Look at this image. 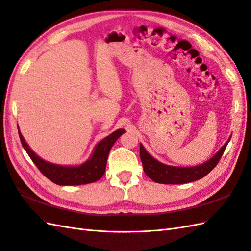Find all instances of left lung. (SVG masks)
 Returning <instances> with one entry per match:
<instances>
[{
    "instance_id": "left-lung-1",
    "label": "left lung",
    "mask_w": 251,
    "mask_h": 251,
    "mask_svg": "<svg viewBox=\"0 0 251 251\" xmlns=\"http://www.w3.org/2000/svg\"><path fill=\"white\" fill-rule=\"evenodd\" d=\"M229 140L209 161L192 168H179V166H171L159 162L145 151L142 144H140V157L145 174L155 182L162 184L188 183L201 179L215 168L226 150Z\"/></svg>"
}]
</instances>
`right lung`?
<instances>
[{
    "label": "right lung",
    "instance_id": "1",
    "mask_svg": "<svg viewBox=\"0 0 251 251\" xmlns=\"http://www.w3.org/2000/svg\"><path fill=\"white\" fill-rule=\"evenodd\" d=\"M124 132V129H118L101 140L95 146L92 157L78 166H61L44 161L29 149L20 131H19V137L31 161L50 181L59 185H79L98 181L105 174L109 151L115 141Z\"/></svg>",
    "mask_w": 251,
    "mask_h": 251
}]
</instances>
